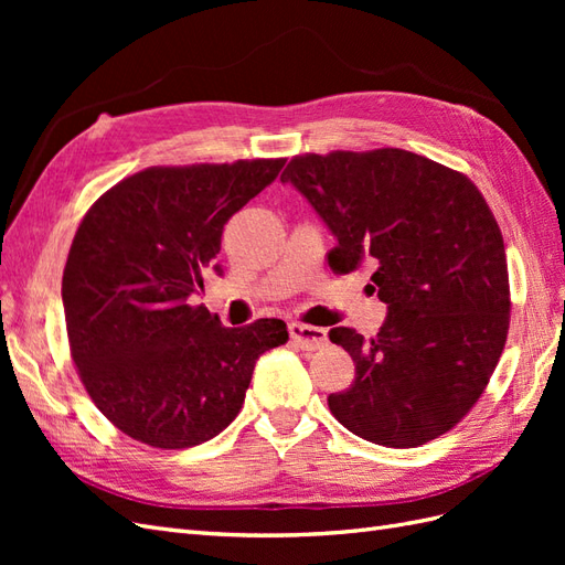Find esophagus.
<instances>
[{"label":"esophagus","instance_id":"esophagus-1","mask_svg":"<svg viewBox=\"0 0 565 565\" xmlns=\"http://www.w3.org/2000/svg\"><path fill=\"white\" fill-rule=\"evenodd\" d=\"M289 337H292L303 351H318L328 344V330L313 328V324L289 322Z\"/></svg>","mask_w":565,"mask_h":565}]
</instances>
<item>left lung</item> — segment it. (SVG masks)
<instances>
[{
  "instance_id": "obj_1",
  "label": "left lung",
  "mask_w": 565,
  "mask_h": 565,
  "mask_svg": "<svg viewBox=\"0 0 565 565\" xmlns=\"http://www.w3.org/2000/svg\"><path fill=\"white\" fill-rule=\"evenodd\" d=\"M334 235L330 266L372 268L377 337L332 328L355 382L332 415L386 448H417L481 398L507 341L509 273L498 221L455 169L401 148L299 156L280 177Z\"/></svg>"
}]
</instances>
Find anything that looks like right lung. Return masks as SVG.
Masks as SVG:
<instances>
[{
  "mask_svg": "<svg viewBox=\"0 0 565 565\" xmlns=\"http://www.w3.org/2000/svg\"><path fill=\"white\" fill-rule=\"evenodd\" d=\"M282 167H150L82 218L61 289L71 353L94 405L134 440L179 450L218 436L241 413L259 355L287 341L278 318L235 330L188 303L228 218Z\"/></svg>",
  "mask_w": 565,
  "mask_h": 565,
  "instance_id": "1",
  "label": "right lung"
}]
</instances>
